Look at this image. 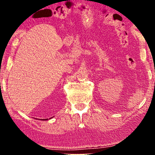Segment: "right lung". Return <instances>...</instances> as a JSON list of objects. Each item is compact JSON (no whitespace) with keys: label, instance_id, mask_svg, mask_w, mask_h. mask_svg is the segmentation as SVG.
<instances>
[{"label":"right lung","instance_id":"obj_1","mask_svg":"<svg viewBox=\"0 0 155 155\" xmlns=\"http://www.w3.org/2000/svg\"><path fill=\"white\" fill-rule=\"evenodd\" d=\"M48 120V119H44L43 120Z\"/></svg>","mask_w":155,"mask_h":155}]
</instances>
